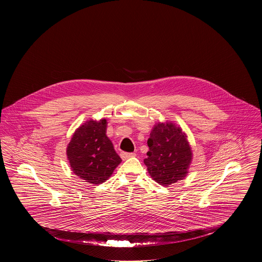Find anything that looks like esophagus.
Instances as JSON below:
<instances>
[{
	"label": "esophagus",
	"mask_w": 262,
	"mask_h": 262,
	"mask_svg": "<svg viewBox=\"0 0 262 262\" xmlns=\"http://www.w3.org/2000/svg\"><path fill=\"white\" fill-rule=\"evenodd\" d=\"M136 156V153H127V152H121V157L123 160H125L127 158H130V157H135Z\"/></svg>",
	"instance_id": "1"
}]
</instances>
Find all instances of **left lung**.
<instances>
[{
    "mask_svg": "<svg viewBox=\"0 0 262 262\" xmlns=\"http://www.w3.org/2000/svg\"><path fill=\"white\" fill-rule=\"evenodd\" d=\"M147 144L149 151L144 164L155 182L167 187L187 177L192 151L181 127L171 122L156 124Z\"/></svg>",
    "mask_w": 262,
    "mask_h": 262,
    "instance_id": "8db88e82",
    "label": "left lung"
}]
</instances>
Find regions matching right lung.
<instances>
[{"instance_id":"1","label":"right lung","mask_w":262,"mask_h":262,"mask_svg":"<svg viewBox=\"0 0 262 262\" xmlns=\"http://www.w3.org/2000/svg\"><path fill=\"white\" fill-rule=\"evenodd\" d=\"M107 120H89L80 125L67 147V156L72 171L92 185L108 180L122 162L106 136Z\"/></svg>"}]
</instances>
